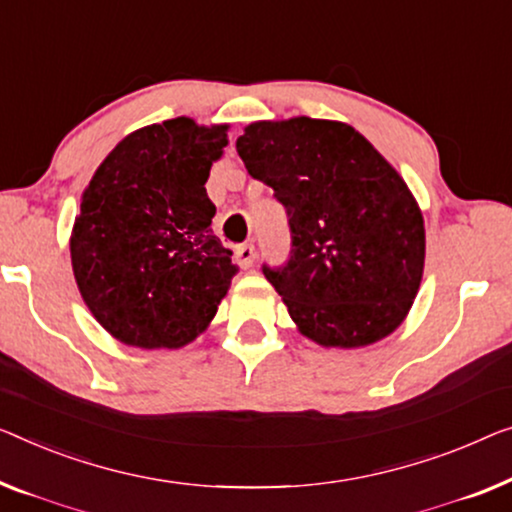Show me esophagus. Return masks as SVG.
I'll use <instances>...</instances> for the list:
<instances>
[{
  "label": "esophagus",
  "mask_w": 512,
  "mask_h": 512,
  "mask_svg": "<svg viewBox=\"0 0 512 512\" xmlns=\"http://www.w3.org/2000/svg\"><path fill=\"white\" fill-rule=\"evenodd\" d=\"M236 262H239L241 269H250L255 264V246L253 243H243V246L236 248Z\"/></svg>",
  "instance_id": "1"
}]
</instances>
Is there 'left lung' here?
Returning a JSON list of instances; mask_svg holds the SVG:
<instances>
[{
  "label": "left lung",
  "mask_w": 512,
  "mask_h": 512,
  "mask_svg": "<svg viewBox=\"0 0 512 512\" xmlns=\"http://www.w3.org/2000/svg\"><path fill=\"white\" fill-rule=\"evenodd\" d=\"M236 151L287 209L292 255L264 276L301 335L356 349L398 329L425 266L423 213L398 170L331 119L253 121Z\"/></svg>",
  "instance_id": "8db88e82"
}]
</instances>
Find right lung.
<instances>
[{"label":"right lung","instance_id":"right-lung-1","mask_svg":"<svg viewBox=\"0 0 512 512\" xmlns=\"http://www.w3.org/2000/svg\"><path fill=\"white\" fill-rule=\"evenodd\" d=\"M230 124L137 128L98 165L71 232L82 301L114 340L179 349L209 329L236 266L211 232L204 183Z\"/></svg>","mask_w":512,"mask_h":512}]
</instances>
